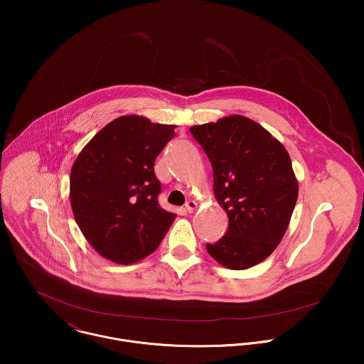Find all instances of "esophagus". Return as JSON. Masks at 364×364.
I'll use <instances>...</instances> for the list:
<instances>
[{
    "label": "esophagus",
    "mask_w": 364,
    "mask_h": 364,
    "mask_svg": "<svg viewBox=\"0 0 364 364\" xmlns=\"http://www.w3.org/2000/svg\"><path fill=\"white\" fill-rule=\"evenodd\" d=\"M185 208L188 210V213H193L196 208H198V203L195 200H188L185 203Z\"/></svg>",
    "instance_id": "1"
}]
</instances>
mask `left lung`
Returning a JSON list of instances; mask_svg holds the SVG:
<instances>
[{
    "instance_id": "left-lung-1",
    "label": "left lung",
    "mask_w": 364,
    "mask_h": 364,
    "mask_svg": "<svg viewBox=\"0 0 364 364\" xmlns=\"http://www.w3.org/2000/svg\"><path fill=\"white\" fill-rule=\"evenodd\" d=\"M210 159L214 193L228 214V230L208 252L225 267L250 269L283 238L299 185L286 149L257 122L232 114L191 127Z\"/></svg>"
}]
</instances>
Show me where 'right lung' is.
Returning a JSON list of instances; mask_svg holds the SVG:
<instances>
[{"label":"right lung","mask_w":364,"mask_h":364,"mask_svg":"<svg viewBox=\"0 0 364 364\" xmlns=\"http://www.w3.org/2000/svg\"><path fill=\"white\" fill-rule=\"evenodd\" d=\"M175 126L141 116L106 124L77 156L70 175V202L88 242L106 259L130 264L159 247L173 218L159 206L156 156Z\"/></svg>","instance_id":"1"}]
</instances>
